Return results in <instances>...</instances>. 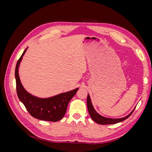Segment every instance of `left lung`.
I'll list each match as a JSON object with an SVG mask.
<instances>
[{"mask_svg":"<svg viewBox=\"0 0 152 152\" xmlns=\"http://www.w3.org/2000/svg\"><path fill=\"white\" fill-rule=\"evenodd\" d=\"M87 109H88V112L90 115V116L91 118L93 120L98 124H101V125H109V124H115L118 122H122L124 121H125L126 119L128 118L131 116V115L132 113V112H134V110L136 108L133 109L131 112L128 114L127 116L122 117V118H107L103 117L102 115H101L100 114H99L96 111V110L94 109L93 103H92L91 99L90 98V96L88 94H87Z\"/></svg>","mask_w":152,"mask_h":152,"instance_id":"1","label":"left lung"}]
</instances>
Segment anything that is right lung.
Segmentation results:
<instances>
[{
  "label": "right lung",
  "mask_w": 152,
  "mask_h": 152,
  "mask_svg": "<svg viewBox=\"0 0 152 152\" xmlns=\"http://www.w3.org/2000/svg\"><path fill=\"white\" fill-rule=\"evenodd\" d=\"M28 48L23 53L15 68L18 97L31 115L40 121L58 122L65 115L68 104L79 88L55 95L49 98H39L27 92L23 86L19 76V66Z\"/></svg>",
  "instance_id": "add662e5"
}]
</instances>
